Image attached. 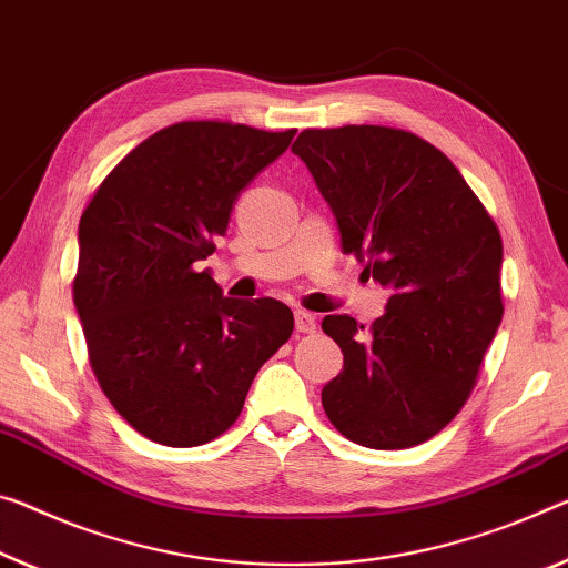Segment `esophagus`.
<instances>
[{
  "label": "esophagus",
  "instance_id": "obj_1",
  "mask_svg": "<svg viewBox=\"0 0 568 568\" xmlns=\"http://www.w3.org/2000/svg\"><path fill=\"white\" fill-rule=\"evenodd\" d=\"M295 328H298V333H316L318 321L308 311H295Z\"/></svg>",
  "mask_w": 568,
  "mask_h": 568
}]
</instances>
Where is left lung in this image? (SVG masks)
<instances>
[{"label":"left lung","mask_w":568,"mask_h":568,"mask_svg":"<svg viewBox=\"0 0 568 568\" xmlns=\"http://www.w3.org/2000/svg\"><path fill=\"white\" fill-rule=\"evenodd\" d=\"M331 204L341 250L392 291L368 333L326 316L344 372L321 392L351 443L404 449L470 397L503 318L498 224L443 151L389 125L305 129L293 143Z\"/></svg>","instance_id":"1"}]
</instances>
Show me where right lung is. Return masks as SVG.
<instances>
[{"mask_svg": "<svg viewBox=\"0 0 568 568\" xmlns=\"http://www.w3.org/2000/svg\"><path fill=\"white\" fill-rule=\"evenodd\" d=\"M293 136L230 121L166 125L83 210L73 301L90 366L151 443L196 447L227 432L260 366L291 338L285 303L224 298L200 260L217 250L237 194Z\"/></svg>", "mask_w": 568, "mask_h": 568, "instance_id": "right-lung-1", "label": "right lung"}]
</instances>
